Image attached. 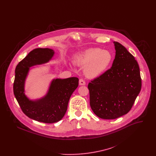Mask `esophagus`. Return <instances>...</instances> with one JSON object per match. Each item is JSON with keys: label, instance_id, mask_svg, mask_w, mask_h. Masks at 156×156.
<instances>
[{"label": "esophagus", "instance_id": "1", "mask_svg": "<svg viewBox=\"0 0 156 156\" xmlns=\"http://www.w3.org/2000/svg\"><path fill=\"white\" fill-rule=\"evenodd\" d=\"M79 84H80V86L85 85V84H86V83H85V81H84V80H83V79H80V80H79Z\"/></svg>", "mask_w": 156, "mask_h": 156}]
</instances>
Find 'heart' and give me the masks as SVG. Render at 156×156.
Returning <instances> with one entry per match:
<instances>
[{
    "label": "heart",
    "instance_id": "heart-1",
    "mask_svg": "<svg viewBox=\"0 0 156 156\" xmlns=\"http://www.w3.org/2000/svg\"><path fill=\"white\" fill-rule=\"evenodd\" d=\"M112 60L113 55L110 51L90 48L76 54L73 62L81 67H84V73L87 78H95L107 70Z\"/></svg>",
    "mask_w": 156,
    "mask_h": 156
}]
</instances>
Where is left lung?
<instances>
[{"mask_svg": "<svg viewBox=\"0 0 156 156\" xmlns=\"http://www.w3.org/2000/svg\"><path fill=\"white\" fill-rule=\"evenodd\" d=\"M114 43L116 52L112 67L87 86L94 113L108 120L126 114L141 89L137 61L121 44Z\"/></svg>", "mask_w": 156, "mask_h": 156, "instance_id": "left-lung-1", "label": "left lung"}]
</instances>
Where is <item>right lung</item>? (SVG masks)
I'll list each match as a JSON object with an SVG mask.
<instances>
[{"label":"right lung","instance_id":"add662e5","mask_svg":"<svg viewBox=\"0 0 156 156\" xmlns=\"http://www.w3.org/2000/svg\"><path fill=\"white\" fill-rule=\"evenodd\" d=\"M54 54V51L48 48L31 51L16 65L13 83V93L23 112L33 120L46 123L57 122L63 117L79 81L76 77L54 79L44 98L31 101L25 96L24 86L30 67L48 62Z\"/></svg>","mask_w":156,"mask_h":156}]
</instances>
